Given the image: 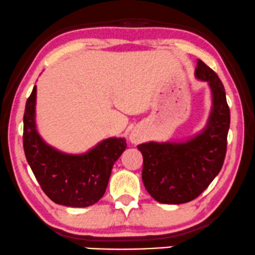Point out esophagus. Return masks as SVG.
Returning a JSON list of instances; mask_svg holds the SVG:
<instances>
[{
    "label": "esophagus",
    "mask_w": 255,
    "mask_h": 255,
    "mask_svg": "<svg viewBox=\"0 0 255 255\" xmlns=\"http://www.w3.org/2000/svg\"><path fill=\"white\" fill-rule=\"evenodd\" d=\"M130 140H131V142H132V143H137V142H138V140H139V136H138V134H137V133H131L130 134Z\"/></svg>",
    "instance_id": "1"
}]
</instances>
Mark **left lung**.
<instances>
[{
  "label": "left lung",
  "instance_id": "8db88e82",
  "mask_svg": "<svg viewBox=\"0 0 255 255\" xmlns=\"http://www.w3.org/2000/svg\"><path fill=\"white\" fill-rule=\"evenodd\" d=\"M194 75L209 83L212 95L205 128L186 140L137 145L143 155V184L162 204H184L196 199L216 178L226 157L230 111L223 83L200 59Z\"/></svg>",
  "mask_w": 255,
  "mask_h": 255
}]
</instances>
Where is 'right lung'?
<instances>
[{"mask_svg":"<svg viewBox=\"0 0 255 255\" xmlns=\"http://www.w3.org/2000/svg\"><path fill=\"white\" fill-rule=\"evenodd\" d=\"M37 86L27 99L23 113V150L37 179L56 204L87 208L101 199L113 164L127 149V139L111 137L83 154L57 150L41 138L35 124Z\"/></svg>","mask_w":255,"mask_h":255,"instance_id":"1","label":"right lung"}]
</instances>
